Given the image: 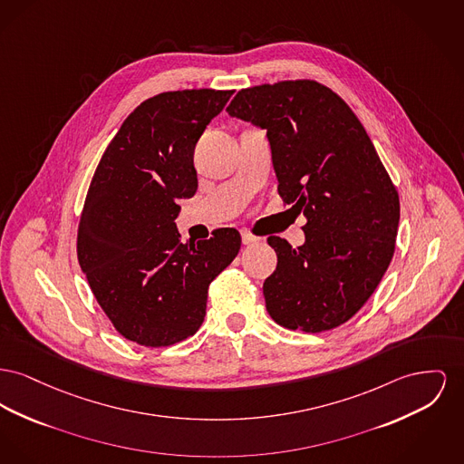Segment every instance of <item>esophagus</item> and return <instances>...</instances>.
I'll return each instance as SVG.
<instances>
[{
  "label": "esophagus",
  "mask_w": 464,
  "mask_h": 464,
  "mask_svg": "<svg viewBox=\"0 0 464 464\" xmlns=\"http://www.w3.org/2000/svg\"><path fill=\"white\" fill-rule=\"evenodd\" d=\"M242 242H244V246H252V244H257L259 238L248 231H242Z\"/></svg>",
  "instance_id": "34e87169"
}]
</instances>
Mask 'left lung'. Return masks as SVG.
I'll use <instances>...</instances> for the list:
<instances>
[{"instance_id": "1", "label": "left lung", "mask_w": 464, "mask_h": 464, "mask_svg": "<svg viewBox=\"0 0 464 464\" xmlns=\"http://www.w3.org/2000/svg\"><path fill=\"white\" fill-rule=\"evenodd\" d=\"M226 111L266 130L278 194L306 218L298 248L268 238V314L304 333L347 323L381 284L400 224V196L372 140L336 92L306 79L242 89Z\"/></svg>"}]
</instances>
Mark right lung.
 I'll return each mask as SVG.
<instances>
[{
	"instance_id": "add662e5",
	"label": "right lung",
	"mask_w": 464,
	"mask_h": 464,
	"mask_svg": "<svg viewBox=\"0 0 464 464\" xmlns=\"http://www.w3.org/2000/svg\"><path fill=\"white\" fill-rule=\"evenodd\" d=\"M233 91H168L140 103L103 152L85 196L77 256L113 327L143 347L192 336L210 282L237 257L235 227L182 244L177 199L198 189L194 147Z\"/></svg>"
}]
</instances>
